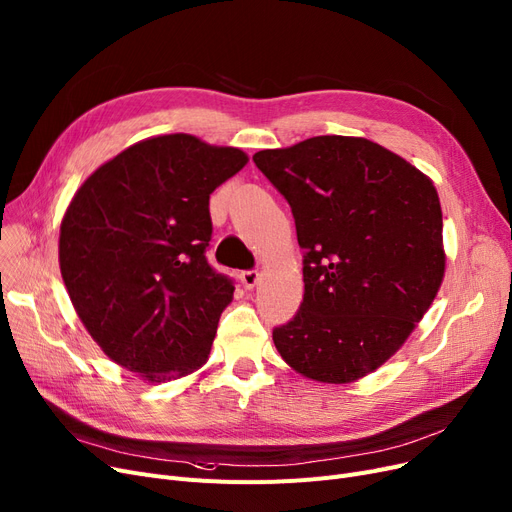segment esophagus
<instances>
[{"mask_svg":"<svg viewBox=\"0 0 512 512\" xmlns=\"http://www.w3.org/2000/svg\"><path fill=\"white\" fill-rule=\"evenodd\" d=\"M240 282H242L244 288H247V291H251V288L259 282V272H255V270L242 272V274H240Z\"/></svg>","mask_w":512,"mask_h":512,"instance_id":"34e87169","label":"esophagus"}]
</instances>
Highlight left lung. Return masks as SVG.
I'll return each instance as SVG.
<instances>
[{
  "instance_id": "8db88e82",
  "label": "left lung",
  "mask_w": 512,
  "mask_h": 512,
  "mask_svg": "<svg viewBox=\"0 0 512 512\" xmlns=\"http://www.w3.org/2000/svg\"><path fill=\"white\" fill-rule=\"evenodd\" d=\"M253 161L291 205L303 249V303L274 345L311 381H358L404 345L439 291L437 190L366 138L316 136Z\"/></svg>"
}]
</instances>
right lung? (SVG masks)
<instances>
[{
  "mask_svg": "<svg viewBox=\"0 0 512 512\" xmlns=\"http://www.w3.org/2000/svg\"><path fill=\"white\" fill-rule=\"evenodd\" d=\"M249 157L188 133L148 138L98 167L60 224L58 259L79 320L110 360L148 383L209 360L234 295L205 251L211 192Z\"/></svg>",
  "mask_w": 512,
  "mask_h": 512,
  "instance_id": "add662e5",
  "label": "right lung"
}]
</instances>
